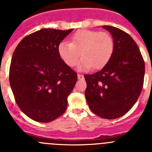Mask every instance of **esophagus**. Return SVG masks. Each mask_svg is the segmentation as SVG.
<instances>
[{"mask_svg": "<svg viewBox=\"0 0 152 152\" xmlns=\"http://www.w3.org/2000/svg\"><path fill=\"white\" fill-rule=\"evenodd\" d=\"M77 78H78L79 80H81V79H84V75H80V74H78V75H77Z\"/></svg>", "mask_w": 152, "mask_h": 152, "instance_id": "1", "label": "esophagus"}]
</instances>
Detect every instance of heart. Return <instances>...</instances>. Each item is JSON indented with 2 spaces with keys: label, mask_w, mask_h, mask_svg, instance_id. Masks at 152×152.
<instances>
[{
  "label": "heart",
  "mask_w": 152,
  "mask_h": 152,
  "mask_svg": "<svg viewBox=\"0 0 152 152\" xmlns=\"http://www.w3.org/2000/svg\"><path fill=\"white\" fill-rule=\"evenodd\" d=\"M114 51V41L110 34L90 29H80L74 33L71 42H61L58 45V53L63 62L69 67L77 64L80 71L91 68L100 69L107 64Z\"/></svg>",
  "instance_id": "b5f03b06"
}]
</instances>
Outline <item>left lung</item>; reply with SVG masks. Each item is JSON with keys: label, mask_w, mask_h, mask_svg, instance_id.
<instances>
[{"label": "left lung", "mask_w": 152, "mask_h": 152, "mask_svg": "<svg viewBox=\"0 0 152 152\" xmlns=\"http://www.w3.org/2000/svg\"><path fill=\"white\" fill-rule=\"evenodd\" d=\"M114 41L110 61L100 72L85 75V97L91 110L100 117L113 119L128 113L143 87L145 62L139 47L122 29L103 26Z\"/></svg>", "instance_id": "8db88e82"}]
</instances>
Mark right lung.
Segmentation results:
<instances>
[{"label": "right lung", "instance_id": "1", "mask_svg": "<svg viewBox=\"0 0 152 152\" xmlns=\"http://www.w3.org/2000/svg\"><path fill=\"white\" fill-rule=\"evenodd\" d=\"M73 29H42L24 37L13 52L10 88L17 104L28 117L49 123L66 110L77 75L63 62L58 45Z\"/></svg>", "mask_w": 152, "mask_h": 152}]
</instances>
